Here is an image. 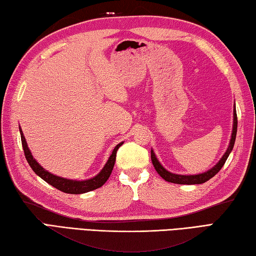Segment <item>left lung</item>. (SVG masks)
I'll return each instance as SVG.
<instances>
[{
  "mask_svg": "<svg viewBox=\"0 0 256 256\" xmlns=\"http://www.w3.org/2000/svg\"><path fill=\"white\" fill-rule=\"evenodd\" d=\"M236 132H237V114H236V108L234 106V120H232V132L230 146H228L226 153L222 155L220 160H219V162L214 165L212 168H210L209 171L204 173L196 174V176H181V174H174V173L168 172L162 166V164L158 162V160L156 158L153 150H150L152 162H153L156 172H158L165 181L171 182V183H176V184H201V183H204L208 180H210V178L216 176V174L220 171L222 168L224 166V164L226 162V160L228 158V156H230V152L232 150V147H234L235 140H236Z\"/></svg>",
  "mask_w": 256,
  "mask_h": 256,
  "instance_id": "1",
  "label": "left lung"
}]
</instances>
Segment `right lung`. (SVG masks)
<instances>
[{"mask_svg":"<svg viewBox=\"0 0 256 256\" xmlns=\"http://www.w3.org/2000/svg\"><path fill=\"white\" fill-rule=\"evenodd\" d=\"M19 129H20L21 142H22V147H24V156H26V160H28L30 168L34 170V172L37 174V176L42 178L44 181H46L54 188H56V189L65 192V194H85V192L96 190V189H98V188H100L104 184L108 178H109L112 170H114L116 150H118L119 147L124 144V142H122L114 147V150H112V154L110 155L109 160H108V162L106 163V165L103 166L101 172L98 173V176H96L92 178H88V180L76 181V180H70V178H64L54 176V174L49 173L44 168H42V165H40L37 160L34 158V156L31 155V152L29 150L28 145H26L24 132H22L21 128H19Z\"/></svg>","mask_w":256,"mask_h":256,"instance_id":"1","label":"right lung"}]
</instances>
